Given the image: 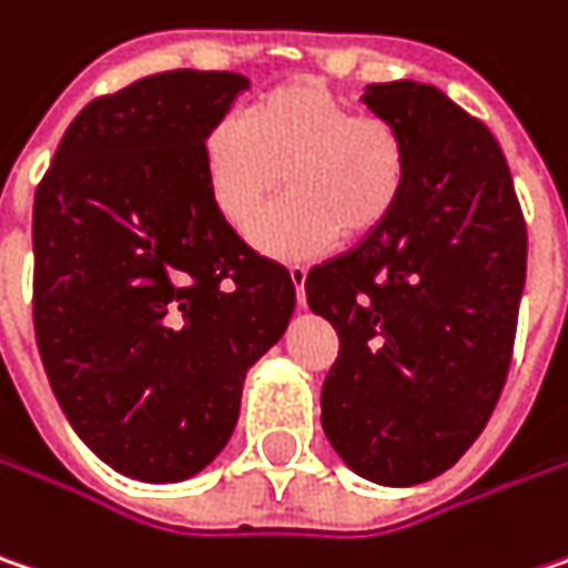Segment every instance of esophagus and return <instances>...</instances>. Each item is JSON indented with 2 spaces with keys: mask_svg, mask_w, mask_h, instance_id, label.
Returning a JSON list of instances; mask_svg holds the SVG:
<instances>
[{
  "mask_svg": "<svg viewBox=\"0 0 568 568\" xmlns=\"http://www.w3.org/2000/svg\"><path fill=\"white\" fill-rule=\"evenodd\" d=\"M288 276H292V283H295V298H298V305H305V276H308V270H305V266H288Z\"/></svg>",
  "mask_w": 568,
  "mask_h": 568,
  "instance_id": "34e87169",
  "label": "esophagus"
}]
</instances>
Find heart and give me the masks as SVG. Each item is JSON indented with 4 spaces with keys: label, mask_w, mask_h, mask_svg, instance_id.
I'll return each mask as SVG.
<instances>
[{
    "label": "heart",
    "mask_w": 568,
    "mask_h": 568,
    "mask_svg": "<svg viewBox=\"0 0 568 568\" xmlns=\"http://www.w3.org/2000/svg\"><path fill=\"white\" fill-rule=\"evenodd\" d=\"M209 199L234 227H251L288 185L280 205L256 221L253 241L273 256L305 260L376 234L408 183L405 134L379 115L353 109L315 80H288L256 95L241 118H221L202 141Z\"/></svg>",
    "instance_id": "1"
}]
</instances>
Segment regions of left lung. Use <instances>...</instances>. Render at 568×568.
Masks as SVG:
<instances>
[{
	"instance_id": "1",
	"label": "left lung",
	"mask_w": 568,
	"mask_h": 568,
	"mask_svg": "<svg viewBox=\"0 0 568 568\" xmlns=\"http://www.w3.org/2000/svg\"><path fill=\"white\" fill-rule=\"evenodd\" d=\"M408 144V183L383 227L305 280L341 351L321 424L356 476L417 485L483 434L508 379L527 227L491 131L434 85H366Z\"/></svg>"
}]
</instances>
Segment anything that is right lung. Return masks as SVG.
<instances>
[{"label": "right lung", "mask_w": 568, "mask_h": 568, "mask_svg": "<svg viewBox=\"0 0 568 568\" xmlns=\"http://www.w3.org/2000/svg\"><path fill=\"white\" fill-rule=\"evenodd\" d=\"M237 73L170 70L99 95L34 192V337L83 444L144 483L224 450L253 363L295 308L288 270L217 215L202 141Z\"/></svg>", "instance_id": "1"}]
</instances>
